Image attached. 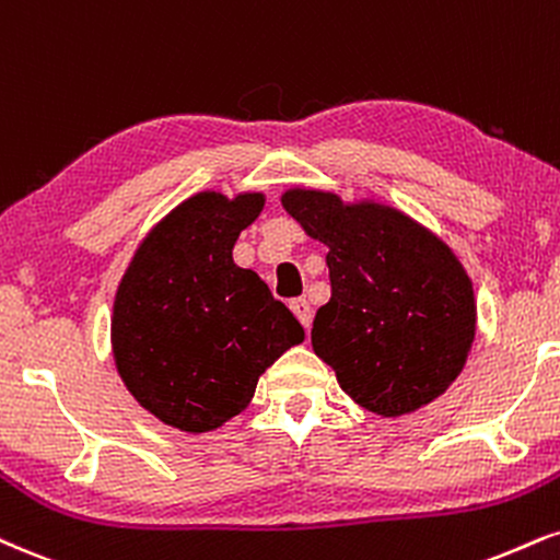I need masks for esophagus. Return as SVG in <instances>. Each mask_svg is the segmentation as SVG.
<instances>
[{
  "label": "esophagus",
  "mask_w": 560,
  "mask_h": 560,
  "mask_svg": "<svg viewBox=\"0 0 560 560\" xmlns=\"http://www.w3.org/2000/svg\"><path fill=\"white\" fill-rule=\"evenodd\" d=\"M289 307H292V313L298 315V320L302 323V326H305V331H307L310 323H313V307H310V302L298 298V300L289 302Z\"/></svg>",
  "instance_id": "1"
}]
</instances>
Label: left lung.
I'll use <instances>...</instances> for the list:
<instances>
[{
    "mask_svg": "<svg viewBox=\"0 0 560 560\" xmlns=\"http://www.w3.org/2000/svg\"><path fill=\"white\" fill-rule=\"evenodd\" d=\"M281 206L328 247L331 300L310 339L339 386L381 417L438 399L462 373L477 326L472 279L446 242L375 200L292 187Z\"/></svg>",
    "mask_w": 560,
    "mask_h": 560,
    "instance_id": "1",
    "label": "left lung"
}]
</instances>
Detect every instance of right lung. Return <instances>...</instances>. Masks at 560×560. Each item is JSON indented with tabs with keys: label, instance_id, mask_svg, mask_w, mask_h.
Wrapping results in <instances>:
<instances>
[{
	"label": "right lung",
	"instance_id": "obj_1",
	"mask_svg": "<svg viewBox=\"0 0 560 560\" xmlns=\"http://www.w3.org/2000/svg\"><path fill=\"white\" fill-rule=\"evenodd\" d=\"M262 203V192L192 195L145 234L119 281L114 362L164 425L221 428L250 404L266 368L305 339L260 276L232 260Z\"/></svg>",
	"mask_w": 560,
	"mask_h": 560
}]
</instances>
